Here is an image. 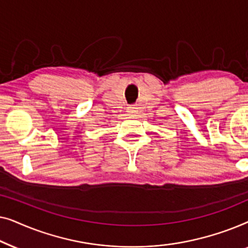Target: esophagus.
Listing matches in <instances>:
<instances>
[{
    "mask_svg": "<svg viewBox=\"0 0 248 248\" xmlns=\"http://www.w3.org/2000/svg\"><path fill=\"white\" fill-rule=\"evenodd\" d=\"M127 110H128V113L135 114V113H138V107L135 106V105H131V106L127 107Z\"/></svg>",
    "mask_w": 248,
    "mask_h": 248,
    "instance_id": "34e87169",
    "label": "esophagus"
}]
</instances>
